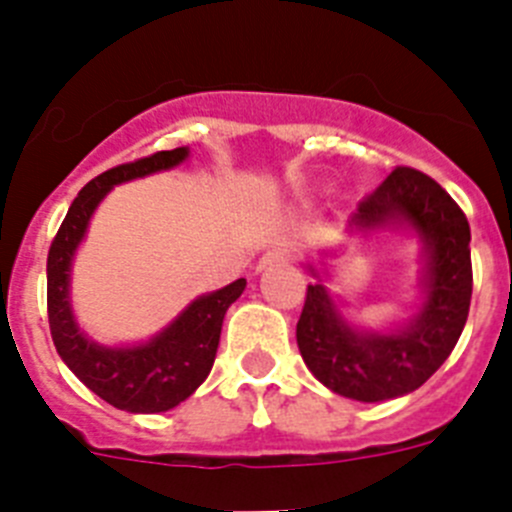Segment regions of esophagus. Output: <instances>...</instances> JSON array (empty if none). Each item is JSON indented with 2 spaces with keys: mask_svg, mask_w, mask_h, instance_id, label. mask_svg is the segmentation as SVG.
Returning a JSON list of instances; mask_svg holds the SVG:
<instances>
[{
  "mask_svg": "<svg viewBox=\"0 0 512 512\" xmlns=\"http://www.w3.org/2000/svg\"><path fill=\"white\" fill-rule=\"evenodd\" d=\"M292 261V248L289 246H274L261 256L259 261V271L266 269V266H274V264H289Z\"/></svg>",
  "mask_w": 512,
  "mask_h": 512,
  "instance_id": "1",
  "label": "esophagus"
}]
</instances>
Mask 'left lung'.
Returning a JSON list of instances; mask_svg holds the SVG:
<instances>
[{
  "label": "left lung",
  "instance_id": "1",
  "mask_svg": "<svg viewBox=\"0 0 512 512\" xmlns=\"http://www.w3.org/2000/svg\"><path fill=\"white\" fill-rule=\"evenodd\" d=\"M382 230L415 235L423 246L420 305L405 323L372 330L346 318L343 302L328 289L325 259L307 264V284L297 323V346L307 369L328 390L359 402H382L418 390L449 359L472 300L469 223L446 189L423 171L397 166L348 220V235L369 238Z\"/></svg>",
  "mask_w": 512,
  "mask_h": 512
}]
</instances>
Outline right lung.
<instances>
[{
	"label": "right lung",
	"mask_w": 512,
	"mask_h": 512,
	"mask_svg": "<svg viewBox=\"0 0 512 512\" xmlns=\"http://www.w3.org/2000/svg\"><path fill=\"white\" fill-rule=\"evenodd\" d=\"M187 158L189 148L182 146L99 174L71 202L48 251V323L58 356L94 395L125 413H166L205 382L215 364L225 312L246 289V279H235L228 287L200 295L166 328L140 343L104 346L76 323L71 266L99 202L117 184L169 171Z\"/></svg>",
	"instance_id": "1"
}]
</instances>
